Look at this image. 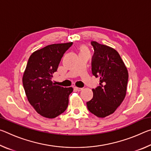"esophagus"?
Here are the masks:
<instances>
[{
  "label": "esophagus",
  "mask_w": 151,
  "mask_h": 151,
  "mask_svg": "<svg viewBox=\"0 0 151 151\" xmlns=\"http://www.w3.org/2000/svg\"><path fill=\"white\" fill-rule=\"evenodd\" d=\"M74 89H75V90H76V91H81L83 88H79V87H76V86H75V87H74Z\"/></svg>",
  "instance_id": "34e87169"
}]
</instances>
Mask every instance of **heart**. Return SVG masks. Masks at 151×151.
<instances>
[{"label":"heart","instance_id":"obj_1","mask_svg":"<svg viewBox=\"0 0 151 151\" xmlns=\"http://www.w3.org/2000/svg\"><path fill=\"white\" fill-rule=\"evenodd\" d=\"M79 50H80V52L82 53V52H88V48L86 47V46H81V47H80V48H79Z\"/></svg>","mask_w":151,"mask_h":151}]
</instances>
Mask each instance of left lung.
<instances>
[{
    "label": "left lung",
    "mask_w": 151,
    "mask_h": 151,
    "mask_svg": "<svg viewBox=\"0 0 151 151\" xmlns=\"http://www.w3.org/2000/svg\"><path fill=\"white\" fill-rule=\"evenodd\" d=\"M92 73L100 77L99 86L93 89V97L86 103L91 113L104 118L113 113L123 101L127 93L129 74L121 56L106 45L92 41Z\"/></svg>",
    "instance_id": "obj_1"
}]
</instances>
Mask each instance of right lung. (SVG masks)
<instances>
[{"instance_id":"add662e5","label":"right lung","mask_w":151,"mask_h":151,"mask_svg":"<svg viewBox=\"0 0 151 151\" xmlns=\"http://www.w3.org/2000/svg\"><path fill=\"white\" fill-rule=\"evenodd\" d=\"M73 42L48 45L35 51L28 60L22 84L30 104L40 115L53 119L66 111L72 87L55 85L51 78Z\"/></svg>"}]
</instances>
